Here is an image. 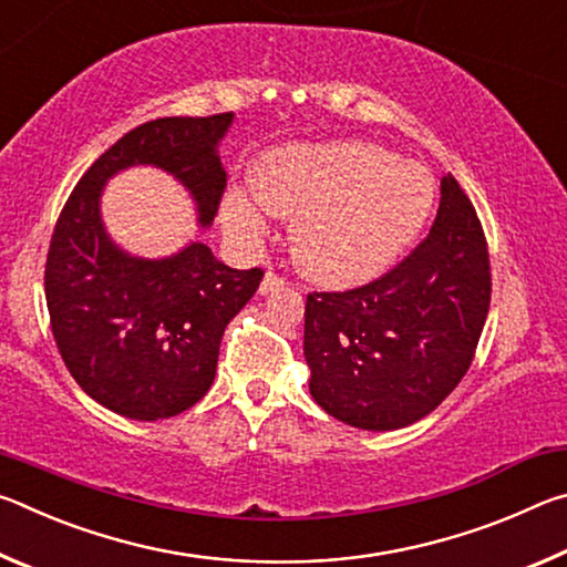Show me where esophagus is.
Here are the masks:
<instances>
[{"label": "esophagus", "mask_w": 567, "mask_h": 567, "mask_svg": "<svg viewBox=\"0 0 567 567\" xmlns=\"http://www.w3.org/2000/svg\"><path fill=\"white\" fill-rule=\"evenodd\" d=\"M280 287H285L282 277L275 275V272H267V275L262 277V282H260V295H270V292H275V290H280Z\"/></svg>", "instance_id": "34e87169"}]
</instances>
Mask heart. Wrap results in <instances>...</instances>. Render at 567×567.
<instances>
[{
	"instance_id": "obj_1",
	"label": "heart",
	"mask_w": 567,
	"mask_h": 567,
	"mask_svg": "<svg viewBox=\"0 0 567 567\" xmlns=\"http://www.w3.org/2000/svg\"><path fill=\"white\" fill-rule=\"evenodd\" d=\"M433 199L425 167L372 142L344 140L270 150L255 169V195L229 192L223 217L245 243L267 233V213L292 217L297 270L342 290L385 272L427 223Z\"/></svg>"
}]
</instances>
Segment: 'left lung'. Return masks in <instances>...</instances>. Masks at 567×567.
<instances>
[{
    "instance_id": "1",
    "label": "left lung",
    "mask_w": 567,
    "mask_h": 567,
    "mask_svg": "<svg viewBox=\"0 0 567 567\" xmlns=\"http://www.w3.org/2000/svg\"><path fill=\"white\" fill-rule=\"evenodd\" d=\"M487 307L483 227L457 179L445 175L433 229L395 270L358 290L307 295L310 395L352 427H408L463 380Z\"/></svg>"
}]
</instances>
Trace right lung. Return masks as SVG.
<instances>
[{
	"instance_id": "right-lung-1",
	"label": "right lung",
	"mask_w": 567,
	"mask_h": 567,
	"mask_svg": "<svg viewBox=\"0 0 567 567\" xmlns=\"http://www.w3.org/2000/svg\"><path fill=\"white\" fill-rule=\"evenodd\" d=\"M233 120L227 112L140 124L84 172L56 219L44 270L56 348L76 385L117 415L152 422L203 400L227 322L262 270L227 267L199 239L157 260L127 252L104 227V185L130 167L167 172L207 229L225 192L219 142Z\"/></svg>"
}]
</instances>
